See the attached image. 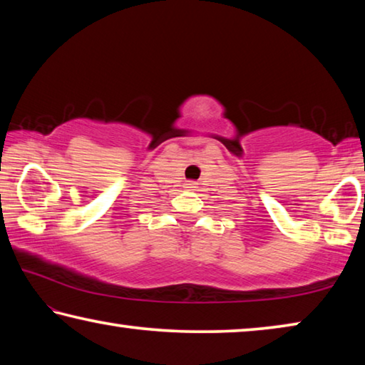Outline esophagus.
I'll list each match as a JSON object with an SVG mask.
<instances>
[{"label": "esophagus", "mask_w": 365, "mask_h": 365, "mask_svg": "<svg viewBox=\"0 0 365 365\" xmlns=\"http://www.w3.org/2000/svg\"><path fill=\"white\" fill-rule=\"evenodd\" d=\"M185 185H187V187H185V188H188V190L196 188V182H193V180H188Z\"/></svg>", "instance_id": "obj_1"}]
</instances>
